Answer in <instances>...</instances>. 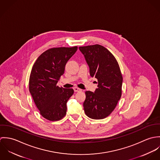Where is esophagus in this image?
Listing matches in <instances>:
<instances>
[{
    "instance_id": "obj_1",
    "label": "esophagus",
    "mask_w": 160,
    "mask_h": 160,
    "mask_svg": "<svg viewBox=\"0 0 160 160\" xmlns=\"http://www.w3.org/2000/svg\"><path fill=\"white\" fill-rule=\"evenodd\" d=\"M73 89H74V92L81 91V89H80L79 88H77V87H75V88H73Z\"/></svg>"
}]
</instances>
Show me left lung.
Instances as JSON below:
<instances>
[{
  "mask_svg": "<svg viewBox=\"0 0 160 160\" xmlns=\"http://www.w3.org/2000/svg\"><path fill=\"white\" fill-rule=\"evenodd\" d=\"M79 48L89 67L91 76L98 80L94 92H85V113L93 119L105 118L114 110L121 97L122 76L118 63L103 46L95 44Z\"/></svg>",
  "mask_w": 160,
  "mask_h": 160,
  "instance_id": "1",
  "label": "left lung"
}]
</instances>
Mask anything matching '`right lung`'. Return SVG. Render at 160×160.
I'll return each instance as SVG.
<instances>
[{"label": "right lung", "mask_w": 160, "mask_h": 160, "mask_svg": "<svg viewBox=\"0 0 160 160\" xmlns=\"http://www.w3.org/2000/svg\"><path fill=\"white\" fill-rule=\"evenodd\" d=\"M77 50V46L50 48L38 58L31 69L29 92L41 114L49 121L60 120L67 113V103L74 91L57 84Z\"/></svg>", "instance_id": "1"}]
</instances>
